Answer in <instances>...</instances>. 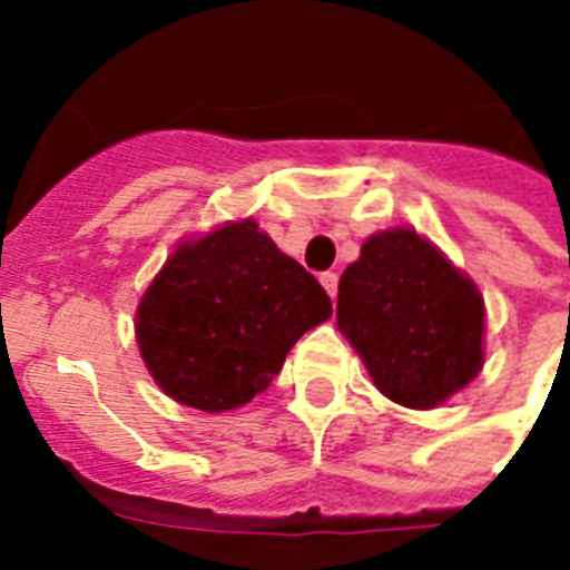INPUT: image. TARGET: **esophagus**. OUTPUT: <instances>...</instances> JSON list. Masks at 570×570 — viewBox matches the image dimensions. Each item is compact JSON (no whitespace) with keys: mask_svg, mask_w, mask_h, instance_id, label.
Returning a JSON list of instances; mask_svg holds the SVG:
<instances>
[{"mask_svg":"<svg viewBox=\"0 0 570 570\" xmlns=\"http://www.w3.org/2000/svg\"><path fill=\"white\" fill-rule=\"evenodd\" d=\"M320 281H322V286H325V293H328L331 298H334V295H337V275H334V272H325V275H322Z\"/></svg>","mask_w":570,"mask_h":570,"instance_id":"esophagus-1","label":"esophagus"}]
</instances>
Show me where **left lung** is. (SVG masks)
<instances>
[{
	"label": "left lung",
	"mask_w": 570,
	"mask_h": 570,
	"mask_svg": "<svg viewBox=\"0 0 570 570\" xmlns=\"http://www.w3.org/2000/svg\"><path fill=\"white\" fill-rule=\"evenodd\" d=\"M337 328L375 387L429 411L485 364V298L438 245L411 227L373 233L343 272Z\"/></svg>",
	"instance_id": "obj_1"
}]
</instances>
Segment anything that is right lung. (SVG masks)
I'll return each mask as SVG.
<instances>
[{"label":"right lung","mask_w":570,"mask_h":570,"mask_svg":"<svg viewBox=\"0 0 570 570\" xmlns=\"http://www.w3.org/2000/svg\"><path fill=\"white\" fill-rule=\"evenodd\" d=\"M331 313L320 281L239 218L171 250L138 302L136 343L163 393L222 414L263 393Z\"/></svg>","instance_id":"1"}]
</instances>
